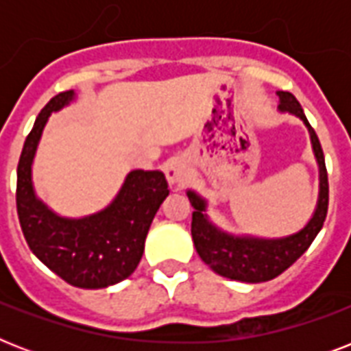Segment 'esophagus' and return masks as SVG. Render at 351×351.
I'll return each mask as SVG.
<instances>
[{
	"instance_id": "1",
	"label": "esophagus",
	"mask_w": 351,
	"mask_h": 351,
	"mask_svg": "<svg viewBox=\"0 0 351 351\" xmlns=\"http://www.w3.org/2000/svg\"><path fill=\"white\" fill-rule=\"evenodd\" d=\"M165 176L171 186H184L191 178V167L186 160L173 158L165 165Z\"/></svg>"
}]
</instances>
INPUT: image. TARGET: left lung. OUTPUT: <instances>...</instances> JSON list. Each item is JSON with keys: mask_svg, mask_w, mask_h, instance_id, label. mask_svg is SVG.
I'll return each mask as SVG.
<instances>
[{"mask_svg": "<svg viewBox=\"0 0 351 351\" xmlns=\"http://www.w3.org/2000/svg\"><path fill=\"white\" fill-rule=\"evenodd\" d=\"M278 111L289 112L304 121L311 138V147L319 164V200L310 222L300 231L282 239H258L250 234H231L222 231L206 215L208 202L195 191H187L193 206L191 234L197 253L215 273L240 282H266L286 271L311 245L321 231L328 213V173L321 142L310 121L306 120L302 107L291 93L278 90Z\"/></svg>", "mask_w": 351, "mask_h": 351, "instance_id": "8db88e82", "label": "left lung"}]
</instances>
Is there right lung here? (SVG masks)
I'll list each match as a JSON object with an SVG mask.
<instances>
[{
	"label": "right lung",
	"mask_w": 351,
	"mask_h": 351,
	"mask_svg": "<svg viewBox=\"0 0 351 351\" xmlns=\"http://www.w3.org/2000/svg\"><path fill=\"white\" fill-rule=\"evenodd\" d=\"M73 100L74 90L60 93L36 118L19 156L16 206L30 251L51 271L76 288L100 289L136 269L151 222L169 189L162 171L134 169L114 200L89 217H60L41 202L32 186L36 149L49 117Z\"/></svg>",
	"instance_id": "add662e5"
}]
</instances>
